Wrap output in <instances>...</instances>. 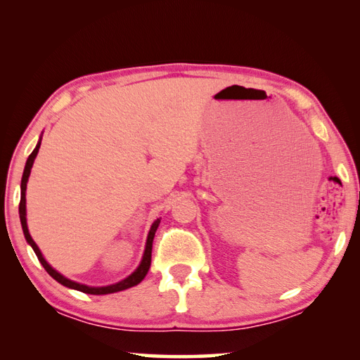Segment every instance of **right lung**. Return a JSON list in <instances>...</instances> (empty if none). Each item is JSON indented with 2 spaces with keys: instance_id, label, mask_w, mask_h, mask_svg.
<instances>
[{
  "instance_id": "1",
  "label": "right lung",
  "mask_w": 360,
  "mask_h": 360,
  "mask_svg": "<svg viewBox=\"0 0 360 360\" xmlns=\"http://www.w3.org/2000/svg\"><path fill=\"white\" fill-rule=\"evenodd\" d=\"M41 147V141L37 142L36 148L33 150V153L28 156L27 164H25V170H23V175H22V184H20V190H22V196H20V205H18V213H20V223H22V229H23V234L25 238H27V242L31 245V248L34 250V253L37 256V259L42 264V267L47 270V274L52 276L53 280H56L58 283H61L63 286L66 288H71L75 289V291H80V292H85V294H94V295H101V294H112V292H118V291H124V289L132 288L141 283L145 275H147L148 269H150V264H151V245H153V238H155V232L158 229V226H160L161 218H158L156 221L151 224L150 232H148V237H147V243H145V251H143V256H142V261L139 264V267L132 272L128 278H124L122 281L115 283V285H109V286H101V288H93V286H86V285H80V283H75L72 280L66 278V276H63L61 274L56 272V270L50 266V264L44 259V256L41 253V250L37 248V245L34 243L33 238H31L30 232H28V226H27V198H25V193H27V184H28V176L31 172V167H33V162H34V158L37 155V151H39Z\"/></svg>"
}]
</instances>
